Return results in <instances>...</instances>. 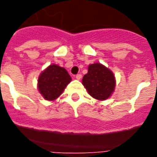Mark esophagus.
I'll return each instance as SVG.
<instances>
[{
	"label": "esophagus",
	"instance_id": "obj_1",
	"mask_svg": "<svg viewBox=\"0 0 157 157\" xmlns=\"http://www.w3.org/2000/svg\"><path fill=\"white\" fill-rule=\"evenodd\" d=\"M81 74H77L76 76V79H77V80H81Z\"/></svg>",
	"mask_w": 157,
	"mask_h": 157
}]
</instances>
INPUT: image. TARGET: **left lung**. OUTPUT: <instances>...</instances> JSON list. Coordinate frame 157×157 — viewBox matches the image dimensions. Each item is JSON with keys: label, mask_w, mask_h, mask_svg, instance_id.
I'll return each mask as SVG.
<instances>
[{"label": "left lung", "mask_w": 157, "mask_h": 157, "mask_svg": "<svg viewBox=\"0 0 157 157\" xmlns=\"http://www.w3.org/2000/svg\"><path fill=\"white\" fill-rule=\"evenodd\" d=\"M82 84L93 98L105 100L114 92L116 79L110 69L97 63L89 65L88 72L83 76Z\"/></svg>", "instance_id": "obj_1"}]
</instances>
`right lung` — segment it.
I'll list each match as a JSON object with an SVG mask.
<instances>
[{
  "label": "right lung",
  "instance_id": "obj_1",
  "mask_svg": "<svg viewBox=\"0 0 157 157\" xmlns=\"http://www.w3.org/2000/svg\"><path fill=\"white\" fill-rule=\"evenodd\" d=\"M71 81L66 69L51 64L38 77V90L45 99L53 101L61 95Z\"/></svg>",
  "mask_w": 157,
  "mask_h": 157
}]
</instances>
